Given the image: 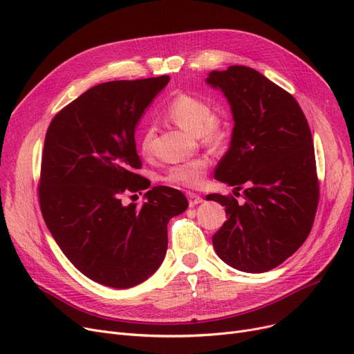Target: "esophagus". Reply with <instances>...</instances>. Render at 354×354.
<instances>
[{
	"label": "esophagus",
	"mask_w": 354,
	"mask_h": 354,
	"mask_svg": "<svg viewBox=\"0 0 354 354\" xmlns=\"http://www.w3.org/2000/svg\"><path fill=\"white\" fill-rule=\"evenodd\" d=\"M187 196H188V201H189V207H195V205H198V203H201L203 201L198 194H194V192H188Z\"/></svg>",
	"instance_id": "obj_1"
}]
</instances>
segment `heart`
I'll use <instances>...</instances> for the list:
<instances>
[{
    "instance_id": "1",
    "label": "heart",
    "mask_w": 354,
    "mask_h": 354,
    "mask_svg": "<svg viewBox=\"0 0 354 354\" xmlns=\"http://www.w3.org/2000/svg\"><path fill=\"white\" fill-rule=\"evenodd\" d=\"M163 115L172 123L189 133L198 135L202 143L216 146L225 139V126L216 115L211 103L192 93H178L165 106ZM153 129L146 126L142 133L139 146L143 155H149L153 147ZM209 162L205 158H195L172 165L165 172L162 179L175 187L198 188L205 180Z\"/></svg>"
}]
</instances>
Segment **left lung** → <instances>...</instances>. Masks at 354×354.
I'll return each mask as SVG.
<instances>
[{"label":"left lung","instance_id":"obj_1","mask_svg":"<svg viewBox=\"0 0 354 354\" xmlns=\"http://www.w3.org/2000/svg\"><path fill=\"white\" fill-rule=\"evenodd\" d=\"M207 83L228 99L234 116L228 152L215 178L238 196L208 195L228 219L212 236L222 261L244 272L284 263L307 239L319 205L314 145L300 104L288 91L245 66L211 71Z\"/></svg>","mask_w":354,"mask_h":354}]
</instances>
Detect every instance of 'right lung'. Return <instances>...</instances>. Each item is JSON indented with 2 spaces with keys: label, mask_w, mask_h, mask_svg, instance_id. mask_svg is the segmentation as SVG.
<instances>
[{
  "label": "right lung",
  "mask_w": 354,
  "mask_h": 354,
  "mask_svg": "<svg viewBox=\"0 0 354 354\" xmlns=\"http://www.w3.org/2000/svg\"><path fill=\"white\" fill-rule=\"evenodd\" d=\"M169 76L116 80L84 91L55 115L41 155L39 198L46 225L70 263L90 280L130 288L147 280L167 248V222L188 208L185 195L153 187L146 202L122 196L151 182L135 129ZM135 196V195H133Z\"/></svg>",
  "instance_id": "obj_1"
}]
</instances>
